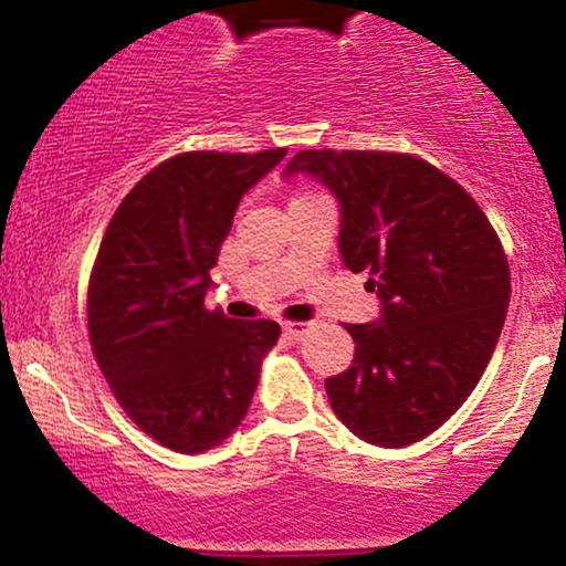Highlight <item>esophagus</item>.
Returning <instances> with one entry per match:
<instances>
[{"label":"esophagus","mask_w":566,"mask_h":566,"mask_svg":"<svg viewBox=\"0 0 566 566\" xmlns=\"http://www.w3.org/2000/svg\"><path fill=\"white\" fill-rule=\"evenodd\" d=\"M308 322H287L284 324V335H287L290 340H301V337L308 333Z\"/></svg>","instance_id":"esophagus-1"}]
</instances>
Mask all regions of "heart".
<instances>
[{
  "instance_id": "heart-1",
  "label": "heart",
  "mask_w": 566,
  "mask_h": 566,
  "mask_svg": "<svg viewBox=\"0 0 566 566\" xmlns=\"http://www.w3.org/2000/svg\"><path fill=\"white\" fill-rule=\"evenodd\" d=\"M311 197H319V193H311V191H301V193H297V197H295V199H311ZM295 199H292V201H295Z\"/></svg>"
}]
</instances>
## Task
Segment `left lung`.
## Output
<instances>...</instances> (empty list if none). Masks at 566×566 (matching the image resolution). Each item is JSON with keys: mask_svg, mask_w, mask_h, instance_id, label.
I'll use <instances>...</instances> for the list:
<instances>
[{"mask_svg": "<svg viewBox=\"0 0 566 566\" xmlns=\"http://www.w3.org/2000/svg\"><path fill=\"white\" fill-rule=\"evenodd\" d=\"M311 175L340 201V258L367 274L380 319L346 324L354 365L324 380L343 426L369 444L426 439L469 399L511 301L495 229L463 186L412 154L301 151L284 175Z\"/></svg>", "mask_w": 566, "mask_h": 566, "instance_id": "obj_1", "label": "left lung"}]
</instances>
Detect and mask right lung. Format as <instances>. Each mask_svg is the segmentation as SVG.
Listing matches in <instances>:
<instances>
[{"instance_id":"right-lung-1","label":"right lung","mask_w":566,"mask_h":566,"mask_svg":"<svg viewBox=\"0 0 566 566\" xmlns=\"http://www.w3.org/2000/svg\"><path fill=\"white\" fill-rule=\"evenodd\" d=\"M284 154H178L143 175L103 233L87 290L93 354L135 426L175 452L237 431L282 335L276 322L207 311L205 295L239 199Z\"/></svg>"}]
</instances>
